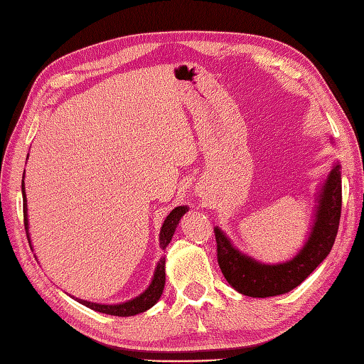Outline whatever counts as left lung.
I'll use <instances>...</instances> for the list:
<instances>
[{"instance_id": "left-lung-1", "label": "left lung", "mask_w": 364, "mask_h": 364, "mask_svg": "<svg viewBox=\"0 0 364 364\" xmlns=\"http://www.w3.org/2000/svg\"><path fill=\"white\" fill-rule=\"evenodd\" d=\"M341 166L330 170L318 196L316 214L308 241L291 261L264 264L239 252L227 235L215 227L218 261L223 277L233 288L249 297H272L296 288L327 258L335 244L341 219Z\"/></svg>"}]
</instances>
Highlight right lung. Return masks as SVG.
Here are the masks:
<instances>
[{
	"instance_id": "obj_1",
	"label": "right lung",
	"mask_w": 364,
	"mask_h": 364,
	"mask_svg": "<svg viewBox=\"0 0 364 364\" xmlns=\"http://www.w3.org/2000/svg\"><path fill=\"white\" fill-rule=\"evenodd\" d=\"M21 194H23V215H25V230L28 235V241L31 242L29 231H28L29 227H28V205H26V194H25V181H21ZM186 211H188V206H176L175 210H172V213L167 215L164 223H162L161 233H159V245L162 250H164L168 245V242L172 241V236L175 233L178 222H180V219L183 218ZM164 284H166V257H162L158 261L156 270H154L153 280H151L149 288H146L141 294V296L134 297L133 300H128V301H125V304H119V305L92 304V301L81 300V299H76V300L94 311L111 314V316H119V318H128V316L144 313L149 310V308H151L154 304H156L161 297L162 291H164Z\"/></svg>"
}]
</instances>
